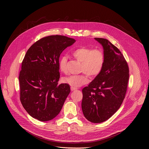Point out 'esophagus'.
<instances>
[{
	"mask_svg": "<svg viewBox=\"0 0 149 149\" xmlns=\"http://www.w3.org/2000/svg\"><path fill=\"white\" fill-rule=\"evenodd\" d=\"M75 90H77L76 88L75 87H71V90L72 91H75Z\"/></svg>",
	"mask_w": 149,
	"mask_h": 149,
	"instance_id": "esophagus-1",
	"label": "esophagus"
}]
</instances>
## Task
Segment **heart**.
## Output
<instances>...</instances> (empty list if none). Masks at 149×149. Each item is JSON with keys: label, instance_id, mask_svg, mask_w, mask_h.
<instances>
[{"label": "heart", "instance_id": "b5f03b06", "mask_svg": "<svg viewBox=\"0 0 149 149\" xmlns=\"http://www.w3.org/2000/svg\"><path fill=\"white\" fill-rule=\"evenodd\" d=\"M72 56L81 62L79 71L82 72L78 75H71L63 78V82L73 87H79L87 83L88 75L91 78L97 77L101 72L105 62V55L100 48H92L82 46L75 49L72 52ZM67 55H62L58 62L61 72H67Z\"/></svg>", "mask_w": 149, "mask_h": 149}]
</instances>
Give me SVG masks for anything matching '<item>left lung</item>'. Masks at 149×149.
I'll list each match as a JSON object with an SVG mask.
<instances>
[{
    "mask_svg": "<svg viewBox=\"0 0 149 149\" xmlns=\"http://www.w3.org/2000/svg\"><path fill=\"white\" fill-rule=\"evenodd\" d=\"M104 48L105 62L101 73L82 91V110L88 121L100 123L120 107L129 79V68L120 50L106 39L95 38Z\"/></svg>",
    "mask_w": 149,
    "mask_h": 149,
    "instance_id": "1",
    "label": "left lung"
}]
</instances>
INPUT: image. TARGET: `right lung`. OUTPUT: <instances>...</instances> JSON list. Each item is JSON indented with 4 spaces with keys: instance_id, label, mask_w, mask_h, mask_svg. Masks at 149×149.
Listing matches in <instances>:
<instances>
[{
    "instance_id": "add662e5",
    "label": "right lung",
    "mask_w": 149,
    "mask_h": 149,
    "mask_svg": "<svg viewBox=\"0 0 149 149\" xmlns=\"http://www.w3.org/2000/svg\"><path fill=\"white\" fill-rule=\"evenodd\" d=\"M75 40L51 35L37 40L28 49L19 72L20 100L33 118L49 121L61 111L70 93L67 84L58 85L61 54Z\"/></svg>"
}]
</instances>
